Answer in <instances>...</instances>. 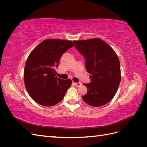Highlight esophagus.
Wrapping results in <instances>:
<instances>
[{
    "mask_svg": "<svg viewBox=\"0 0 147 147\" xmlns=\"http://www.w3.org/2000/svg\"><path fill=\"white\" fill-rule=\"evenodd\" d=\"M74 85H75V86H77V87H79V86H80L82 85V83H80V82H78V83H74Z\"/></svg>",
    "mask_w": 147,
    "mask_h": 147,
    "instance_id": "esophagus-1",
    "label": "esophagus"
}]
</instances>
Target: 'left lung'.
I'll use <instances>...</instances> for the list:
<instances>
[{
    "mask_svg": "<svg viewBox=\"0 0 147 147\" xmlns=\"http://www.w3.org/2000/svg\"><path fill=\"white\" fill-rule=\"evenodd\" d=\"M77 50L84 57L86 69L91 82L83 84L87 93L82 96L84 102L100 107L112 100L121 82L120 63L117 53L99 38L74 41Z\"/></svg>",
    "mask_w": 147,
    "mask_h": 147,
    "instance_id": "1",
    "label": "left lung"
}]
</instances>
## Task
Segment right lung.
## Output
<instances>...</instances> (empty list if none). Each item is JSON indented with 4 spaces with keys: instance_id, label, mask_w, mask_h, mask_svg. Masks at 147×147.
I'll use <instances>...</instances> for the list:
<instances>
[{
    "instance_id": "add662e5",
    "label": "right lung",
    "mask_w": 147,
    "mask_h": 147,
    "mask_svg": "<svg viewBox=\"0 0 147 147\" xmlns=\"http://www.w3.org/2000/svg\"><path fill=\"white\" fill-rule=\"evenodd\" d=\"M74 45L70 40L47 39L30 53L25 64L24 80L26 90L37 103L53 106L64 98L72 82L56 77L55 69L62 55Z\"/></svg>"
}]
</instances>
